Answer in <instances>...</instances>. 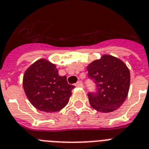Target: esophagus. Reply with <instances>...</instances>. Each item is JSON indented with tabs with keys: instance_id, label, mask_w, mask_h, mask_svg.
<instances>
[{
	"instance_id": "34e87169",
	"label": "esophagus",
	"mask_w": 149,
	"mask_h": 149,
	"mask_svg": "<svg viewBox=\"0 0 149 149\" xmlns=\"http://www.w3.org/2000/svg\"><path fill=\"white\" fill-rule=\"evenodd\" d=\"M75 86H77V87H84V84H83L81 81H78L77 84H75Z\"/></svg>"
}]
</instances>
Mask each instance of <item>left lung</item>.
Segmentation results:
<instances>
[{"instance_id": "obj_1", "label": "left lung", "mask_w": 149, "mask_h": 149, "mask_svg": "<svg viewBox=\"0 0 149 149\" xmlns=\"http://www.w3.org/2000/svg\"><path fill=\"white\" fill-rule=\"evenodd\" d=\"M89 77L97 84V92L89 93V102L96 111L113 112L125 102L130 88V71L121 59L104 54L87 65Z\"/></svg>"}]
</instances>
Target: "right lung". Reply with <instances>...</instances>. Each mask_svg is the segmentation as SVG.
<instances>
[{
	"mask_svg": "<svg viewBox=\"0 0 149 149\" xmlns=\"http://www.w3.org/2000/svg\"><path fill=\"white\" fill-rule=\"evenodd\" d=\"M74 87L68 84L65 76L58 75L56 65L45 58L31 64L23 77V88L30 103L46 113L65 107Z\"/></svg>",
	"mask_w": 149,
	"mask_h": 149,
	"instance_id": "obj_1",
	"label": "right lung"
}]
</instances>
